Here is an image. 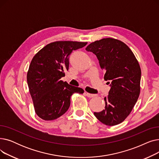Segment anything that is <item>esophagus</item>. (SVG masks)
I'll return each mask as SVG.
<instances>
[{
    "label": "esophagus",
    "mask_w": 159,
    "mask_h": 159,
    "mask_svg": "<svg viewBox=\"0 0 159 159\" xmlns=\"http://www.w3.org/2000/svg\"><path fill=\"white\" fill-rule=\"evenodd\" d=\"M86 96L88 97H89V98L94 97H96L97 95L96 94H91V93H87V92H86Z\"/></svg>",
    "instance_id": "esophagus-1"
}]
</instances>
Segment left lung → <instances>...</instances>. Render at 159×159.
Instances as JSON below:
<instances>
[{"label":"left lung","mask_w":159,"mask_h":159,"mask_svg":"<svg viewBox=\"0 0 159 159\" xmlns=\"http://www.w3.org/2000/svg\"><path fill=\"white\" fill-rule=\"evenodd\" d=\"M86 49L97 56L101 68L106 71L104 80L111 82L109 95L104 98L105 109L94 115L107 126L117 125L126 119L139 97V64L129 48L117 39L97 40Z\"/></svg>","instance_id":"8db88e82"}]
</instances>
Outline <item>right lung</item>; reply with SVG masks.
<instances>
[{"label": "right lung", "mask_w": 159, "mask_h": 159, "mask_svg": "<svg viewBox=\"0 0 159 159\" xmlns=\"http://www.w3.org/2000/svg\"><path fill=\"white\" fill-rule=\"evenodd\" d=\"M87 43L57 41L52 43L34 56L27 73V82L36 114L44 120L60 117L69 109L71 96L83 93L80 88L61 80L64 70L69 69V55Z\"/></svg>", "instance_id": "obj_1"}]
</instances>
